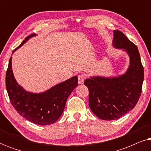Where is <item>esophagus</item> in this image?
<instances>
[{
    "instance_id": "1",
    "label": "esophagus",
    "mask_w": 151,
    "mask_h": 151,
    "mask_svg": "<svg viewBox=\"0 0 151 151\" xmlns=\"http://www.w3.org/2000/svg\"><path fill=\"white\" fill-rule=\"evenodd\" d=\"M78 83L80 84H82L84 83V80L86 79V76L84 75V74H79L78 76Z\"/></svg>"
}]
</instances>
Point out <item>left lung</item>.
Returning a JSON list of instances; mask_svg holds the SVG:
<instances>
[{"mask_svg": "<svg viewBox=\"0 0 151 151\" xmlns=\"http://www.w3.org/2000/svg\"><path fill=\"white\" fill-rule=\"evenodd\" d=\"M113 46L130 56L127 73L117 78L93 77L84 81L89 92L88 105L97 117L114 120L131 111L139 100L144 81V67L136 45L119 30H114Z\"/></svg>", "mask_w": 151, "mask_h": 151, "instance_id": "8db88e82", "label": "left lung"}]
</instances>
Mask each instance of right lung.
Listing matches in <instances>:
<instances>
[{"label": "right lung", "mask_w": 151, "mask_h": 151, "mask_svg": "<svg viewBox=\"0 0 151 151\" xmlns=\"http://www.w3.org/2000/svg\"><path fill=\"white\" fill-rule=\"evenodd\" d=\"M35 35L32 34L26 37L12 53ZM12 68L11 57L6 71L5 83L14 108L20 115L36 124L49 125L55 122L63 114L68 97L78 86L77 76L57 84L42 93H32L24 91L16 82Z\"/></svg>", "instance_id": "add662e5"}]
</instances>
